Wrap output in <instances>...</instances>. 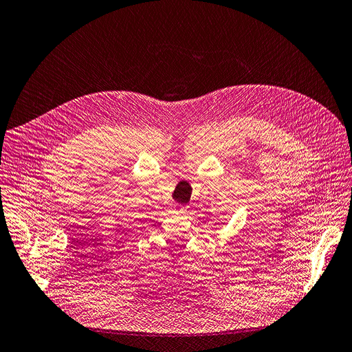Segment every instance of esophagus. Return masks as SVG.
Returning a JSON list of instances; mask_svg holds the SVG:
<instances>
[{"label":"esophagus","mask_w":352,"mask_h":352,"mask_svg":"<svg viewBox=\"0 0 352 352\" xmlns=\"http://www.w3.org/2000/svg\"><path fill=\"white\" fill-rule=\"evenodd\" d=\"M179 212H180V214H185V212H188V208H186V206H180Z\"/></svg>","instance_id":"34e87169"}]
</instances>
